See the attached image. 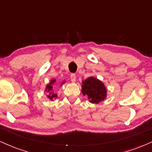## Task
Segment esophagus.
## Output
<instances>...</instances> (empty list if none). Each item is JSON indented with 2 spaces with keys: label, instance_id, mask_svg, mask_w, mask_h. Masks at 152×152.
<instances>
[{
  "label": "esophagus",
  "instance_id": "34e87169",
  "mask_svg": "<svg viewBox=\"0 0 152 152\" xmlns=\"http://www.w3.org/2000/svg\"><path fill=\"white\" fill-rule=\"evenodd\" d=\"M76 75H75L74 74H72L71 75V81L72 82H76Z\"/></svg>",
  "mask_w": 152,
  "mask_h": 152
}]
</instances>
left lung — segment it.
Segmentation results:
<instances>
[{
    "label": "left lung",
    "instance_id": "1",
    "mask_svg": "<svg viewBox=\"0 0 152 152\" xmlns=\"http://www.w3.org/2000/svg\"><path fill=\"white\" fill-rule=\"evenodd\" d=\"M81 93L91 104H99L106 99L107 89L102 81L91 76L82 81Z\"/></svg>",
    "mask_w": 152,
    "mask_h": 152
}]
</instances>
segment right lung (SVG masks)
<instances>
[{
    "instance_id": "right-lung-1",
    "label": "right lung",
    "mask_w": 152,
    "mask_h": 152,
    "mask_svg": "<svg viewBox=\"0 0 152 152\" xmlns=\"http://www.w3.org/2000/svg\"><path fill=\"white\" fill-rule=\"evenodd\" d=\"M56 80L55 79V78H53V79H51L50 80V81L49 83H48V84L46 85V89H45V92H46L47 93V98H48L49 100L50 101H53L54 99H56V98L57 97V94H54L53 91H54V88H53V85L54 83H56ZM66 81H64L61 82V86L64 83H65Z\"/></svg>"
}]
</instances>
